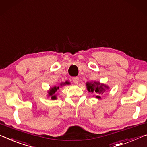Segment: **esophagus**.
I'll list each match as a JSON object with an SVG mask.
<instances>
[{
	"instance_id": "1",
	"label": "esophagus",
	"mask_w": 147,
	"mask_h": 147,
	"mask_svg": "<svg viewBox=\"0 0 147 147\" xmlns=\"http://www.w3.org/2000/svg\"><path fill=\"white\" fill-rule=\"evenodd\" d=\"M78 80H79V78H78V77H77V76L73 78V82L75 84H77L78 83Z\"/></svg>"
}]
</instances>
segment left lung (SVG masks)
<instances>
[{
	"label": "left lung",
	"instance_id": "obj_1",
	"mask_svg": "<svg viewBox=\"0 0 147 147\" xmlns=\"http://www.w3.org/2000/svg\"><path fill=\"white\" fill-rule=\"evenodd\" d=\"M86 86L88 92L95 94V97L97 99H101V95L104 94L106 89H109L108 86H106L104 84H101L99 82H87Z\"/></svg>",
	"mask_w": 147,
	"mask_h": 147
}]
</instances>
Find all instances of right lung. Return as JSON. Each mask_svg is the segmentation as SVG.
<instances>
[{
  "label": "right lung",
  "instance_id": "right-lung-1",
  "mask_svg": "<svg viewBox=\"0 0 147 147\" xmlns=\"http://www.w3.org/2000/svg\"><path fill=\"white\" fill-rule=\"evenodd\" d=\"M69 82H65V83L63 84H60V86H63V85H65V84H69ZM59 86H54V87H52L50 88V90L48 91V96H51V99L52 100H55L57 99L56 95H55V93L57 92V90H59Z\"/></svg>",
  "mask_w": 147,
  "mask_h": 147
}]
</instances>
